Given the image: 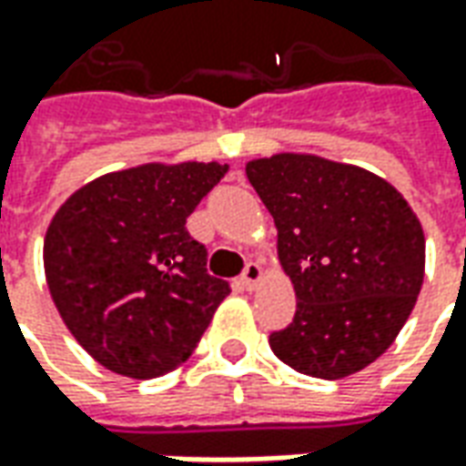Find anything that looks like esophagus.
Segmentation results:
<instances>
[{"label": "esophagus", "instance_id": "obj_1", "mask_svg": "<svg viewBox=\"0 0 466 466\" xmlns=\"http://www.w3.org/2000/svg\"><path fill=\"white\" fill-rule=\"evenodd\" d=\"M259 279H262V267H259L257 262L247 264V267H244V272H242L244 289H254V287L259 284Z\"/></svg>", "mask_w": 466, "mask_h": 466}]
</instances>
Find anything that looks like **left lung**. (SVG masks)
<instances>
[{
	"instance_id": "1",
	"label": "left lung",
	"mask_w": 466,
	"mask_h": 466,
	"mask_svg": "<svg viewBox=\"0 0 466 466\" xmlns=\"http://www.w3.org/2000/svg\"><path fill=\"white\" fill-rule=\"evenodd\" d=\"M247 179L277 224L292 279V324L269 347L292 370L342 380L390 350L424 279V232L407 199L361 167L314 154L247 164Z\"/></svg>"
}]
</instances>
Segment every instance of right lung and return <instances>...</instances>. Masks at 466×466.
Returning a JSON list of instances; mask_svg holds the SVG:
<instances>
[{
  "label": "right lung",
  "mask_w": 466,
  "mask_h": 466,
  "mask_svg": "<svg viewBox=\"0 0 466 466\" xmlns=\"http://www.w3.org/2000/svg\"><path fill=\"white\" fill-rule=\"evenodd\" d=\"M227 164H142L66 199L45 237L49 294L102 367L152 380L189 360L229 284L207 274L187 217Z\"/></svg>",
  "instance_id": "obj_1"
}]
</instances>
